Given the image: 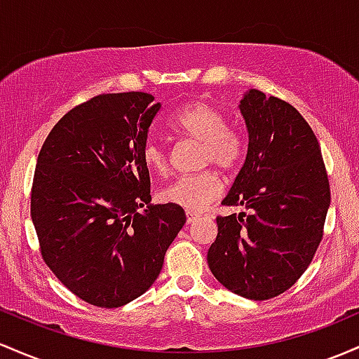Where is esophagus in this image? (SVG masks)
<instances>
[{"instance_id":"obj_1","label":"esophagus","mask_w":359,"mask_h":359,"mask_svg":"<svg viewBox=\"0 0 359 359\" xmlns=\"http://www.w3.org/2000/svg\"><path fill=\"white\" fill-rule=\"evenodd\" d=\"M198 217H200V215H198V213H196V212L187 210V222H188V224H193L196 219H198Z\"/></svg>"}]
</instances>
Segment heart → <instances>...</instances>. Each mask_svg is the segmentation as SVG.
<instances>
[{"instance_id":"heart-1","label":"heart","mask_w":359,"mask_h":359,"mask_svg":"<svg viewBox=\"0 0 359 359\" xmlns=\"http://www.w3.org/2000/svg\"><path fill=\"white\" fill-rule=\"evenodd\" d=\"M168 127L184 139L198 142L196 166H217L225 172L239 168L244 158V140L232 128L225 127V116L219 108L205 100H191L181 104L168 118ZM142 161L151 171L168 175L171 154L158 139H147L142 146ZM222 191V181L215 169L205 168L195 175L181 176L159 193L166 203L187 210H201Z\"/></svg>"}]
</instances>
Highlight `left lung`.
<instances>
[{"mask_svg":"<svg viewBox=\"0 0 359 359\" xmlns=\"http://www.w3.org/2000/svg\"><path fill=\"white\" fill-rule=\"evenodd\" d=\"M248 152L222 205L248 212L217 217L208 249L213 276L236 295L269 300L312 263L331 201L319 140L292 104L251 90L239 104Z\"/></svg>","mask_w":359,"mask_h":359,"instance_id":"left-lung-1","label":"left lung"}]
</instances>
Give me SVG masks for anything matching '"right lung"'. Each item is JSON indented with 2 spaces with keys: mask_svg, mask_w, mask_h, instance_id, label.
<instances>
[{
  "mask_svg": "<svg viewBox=\"0 0 359 359\" xmlns=\"http://www.w3.org/2000/svg\"><path fill=\"white\" fill-rule=\"evenodd\" d=\"M152 102L128 91L76 104L47 135L35 166L30 213L43 263L96 307H122L149 290L187 222L178 205L149 203L142 146L161 110Z\"/></svg>",
  "mask_w": 359,
  "mask_h": 359,
  "instance_id": "right-lung-1",
  "label": "right lung"
}]
</instances>
